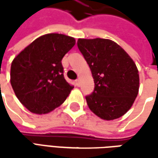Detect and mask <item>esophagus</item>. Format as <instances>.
Returning a JSON list of instances; mask_svg holds the SVG:
<instances>
[{
  "label": "esophagus",
  "mask_w": 158,
  "mask_h": 158,
  "mask_svg": "<svg viewBox=\"0 0 158 158\" xmlns=\"http://www.w3.org/2000/svg\"><path fill=\"white\" fill-rule=\"evenodd\" d=\"M76 86H80L81 85V80L80 79H77V80H76Z\"/></svg>",
  "instance_id": "obj_1"
}]
</instances>
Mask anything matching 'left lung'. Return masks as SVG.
<instances>
[{"label":"left lung","instance_id":"obj_1","mask_svg":"<svg viewBox=\"0 0 158 158\" xmlns=\"http://www.w3.org/2000/svg\"><path fill=\"white\" fill-rule=\"evenodd\" d=\"M77 46L94 79V91L86 97L89 108L105 120L123 116L139 92V71L135 61L111 40L79 39Z\"/></svg>","mask_w":158,"mask_h":158}]
</instances>
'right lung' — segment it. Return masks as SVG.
<instances>
[{
	"instance_id": "1",
	"label": "right lung",
	"mask_w": 158,
	"mask_h": 158,
	"mask_svg": "<svg viewBox=\"0 0 158 158\" xmlns=\"http://www.w3.org/2000/svg\"><path fill=\"white\" fill-rule=\"evenodd\" d=\"M70 36H40L11 63L10 83L16 98L30 112L46 114L60 106L73 89L65 80L61 60L75 46Z\"/></svg>"
}]
</instances>
